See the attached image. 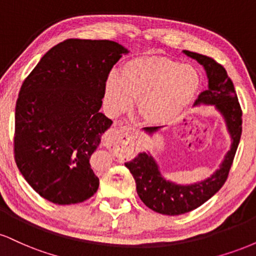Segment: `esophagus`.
<instances>
[{"label": "esophagus", "instance_id": "1", "mask_svg": "<svg viewBox=\"0 0 256 256\" xmlns=\"http://www.w3.org/2000/svg\"><path fill=\"white\" fill-rule=\"evenodd\" d=\"M106 144L110 143H119L124 149L125 155H131L134 152V143H136V134L131 128H114L110 134L104 137Z\"/></svg>", "mask_w": 256, "mask_h": 256}]
</instances>
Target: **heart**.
<instances>
[{"instance_id":"1","label":"heart","mask_w":256,"mask_h":256,"mask_svg":"<svg viewBox=\"0 0 256 256\" xmlns=\"http://www.w3.org/2000/svg\"><path fill=\"white\" fill-rule=\"evenodd\" d=\"M201 88V76L192 64L158 55H142L126 61L120 76L104 83V104L113 114L138 112L152 126L171 125L189 110Z\"/></svg>"}]
</instances>
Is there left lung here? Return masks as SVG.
Masks as SVG:
<instances>
[{"mask_svg": "<svg viewBox=\"0 0 256 256\" xmlns=\"http://www.w3.org/2000/svg\"><path fill=\"white\" fill-rule=\"evenodd\" d=\"M204 68L208 78V89L198 95L194 106H213L225 122L231 146L218 168L210 177L192 184H178L170 180L161 172L150 152H142L134 160L125 162L136 182L140 198L154 212L166 216H179L196 210L219 192L225 183L242 134V110L228 72L212 58L198 52L183 50ZM158 128H144L143 131L154 136Z\"/></svg>", "mask_w": 256, "mask_h": 256, "instance_id": "8db88e82", "label": "left lung"}]
</instances>
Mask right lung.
<instances>
[{
	"instance_id": "add662e5",
	"label": "right lung",
	"mask_w": 256,
	"mask_h": 256,
	"mask_svg": "<svg viewBox=\"0 0 256 256\" xmlns=\"http://www.w3.org/2000/svg\"><path fill=\"white\" fill-rule=\"evenodd\" d=\"M128 52L113 40H66L44 54L22 85L16 165L34 192L52 204H79L98 192L90 158L113 124L100 112L104 83Z\"/></svg>"
}]
</instances>
